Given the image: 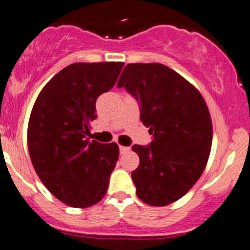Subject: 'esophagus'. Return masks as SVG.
<instances>
[{"instance_id":"esophagus-1","label":"esophagus","mask_w":250,"mask_h":250,"mask_svg":"<svg viewBox=\"0 0 250 250\" xmlns=\"http://www.w3.org/2000/svg\"><path fill=\"white\" fill-rule=\"evenodd\" d=\"M129 151V147L128 146H122V145H120V152L121 154H125V152Z\"/></svg>"}]
</instances>
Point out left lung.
<instances>
[{
	"label": "left lung",
	"mask_w": 250,
	"mask_h": 250,
	"mask_svg": "<svg viewBox=\"0 0 250 250\" xmlns=\"http://www.w3.org/2000/svg\"><path fill=\"white\" fill-rule=\"evenodd\" d=\"M137 99L149 145H133L139 166L132 172L137 195L152 207L183 197L200 178L212 143V125L202 94L161 63H129L117 83Z\"/></svg>",
	"instance_id": "left-lung-1"
}]
</instances>
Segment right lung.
Listing matches in <instances>:
<instances>
[{
	"label": "right lung",
	"mask_w": 250,
	"mask_h": 250,
	"mask_svg": "<svg viewBox=\"0 0 250 250\" xmlns=\"http://www.w3.org/2000/svg\"><path fill=\"white\" fill-rule=\"evenodd\" d=\"M123 62L73 63L39 94L28 125L31 164L43 186L64 204L89 208L106 194L118 160L116 143L90 140L96 99L113 88Z\"/></svg>",
	"instance_id": "add662e5"
}]
</instances>
